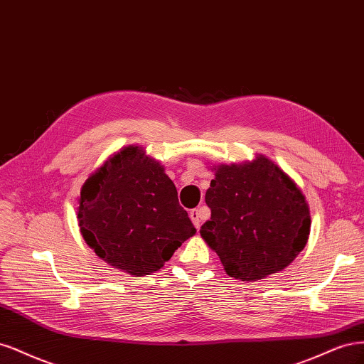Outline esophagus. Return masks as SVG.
<instances>
[{"mask_svg": "<svg viewBox=\"0 0 364 364\" xmlns=\"http://www.w3.org/2000/svg\"><path fill=\"white\" fill-rule=\"evenodd\" d=\"M189 216H191V219H192V222H193V225H195L196 228H199V225H201V222H203V215H201V210H198V208H193V210H191Z\"/></svg>", "mask_w": 364, "mask_h": 364, "instance_id": "1", "label": "esophagus"}]
</instances>
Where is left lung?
Here are the masks:
<instances>
[{
  "mask_svg": "<svg viewBox=\"0 0 364 364\" xmlns=\"http://www.w3.org/2000/svg\"><path fill=\"white\" fill-rule=\"evenodd\" d=\"M212 171V218L199 232L225 272L252 283L283 271L310 236V208L296 183L263 154Z\"/></svg>",
  "mask_w": 364,
  "mask_h": 364,
  "instance_id": "8db88e82",
  "label": "left lung"
}]
</instances>
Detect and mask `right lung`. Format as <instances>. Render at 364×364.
Returning a JSON list of instances; mask_svg holds the SVG:
<instances>
[{"label": "right lung", "instance_id": "obj_1", "mask_svg": "<svg viewBox=\"0 0 364 364\" xmlns=\"http://www.w3.org/2000/svg\"><path fill=\"white\" fill-rule=\"evenodd\" d=\"M78 204L85 242L133 277L159 271L196 232L165 166L139 145L124 146L92 172Z\"/></svg>", "mask_w": 364, "mask_h": 364}]
</instances>
